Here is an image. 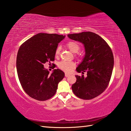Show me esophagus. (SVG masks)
I'll list each match as a JSON object with an SVG mask.
<instances>
[{"label": "esophagus", "mask_w": 131, "mask_h": 131, "mask_svg": "<svg viewBox=\"0 0 131 131\" xmlns=\"http://www.w3.org/2000/svg\"><path fill=\"white\" fill-rule=\"evenodd\" d=\"M69 75H70V74L67 73H65V76H66V77H68V76H69Z\"/></svg>", "instance_id": "1"}]
</instances>
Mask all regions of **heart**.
Here are the masks:
<instances>
[{
  "instance_id": "obj_1",
  "label": "heart",
  "mask_w": 131,
  "mask_h": 131,
  "mask_svg": "<svg viewBox=\"0 0 131 131\" xmlns=\"http://www.w3.org/2000/svg\"><path fill=\"white\" fill-rule=\"evenodd\" d=\"M67 46L72 53H76L80 49V46L78 43L75 41H69L67 43ZM60 46H58L57 48L55 54L56 56H58L60 53ZM58 66L60 69L66 72H71L73 70L75 67V63L73 62H68V61H61L58 64Z\"/></svg>"
}]
</instances>
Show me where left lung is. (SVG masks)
I'll return each instance as SVG.
<instances>
[{"label": "left lung", "instance_id": "left-lung-1", "mask_svg": "<svg viewBox=\"0 0 131 131\" xmlns=\"http://www.w3.org/2000/svg\"><path fill=\"white\" fill-rule=\"evenodd\" d=\"M69 38L82 42L85 56L76 71L87 72V77L75 75L76 82L72 86L74 94L84 100L94 99L107 88L114 67L111 48L102 37L92 32L68 35Z\"/></svg>", "mask_w": 131, "mask_h": 131}]
</instances>
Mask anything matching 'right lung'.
I'll return each mask as SVG.
<instances>
[{
	"label": "right lung",
	"mask_w": 131,
	"mask_h": 131,
	"mask_svg": "<svg viewBox=\"0 0 131 131\" xmlns=\"http://www.w3.org/2000/svg\"><path fill=\"white\" fill-rule=\"evenodd\" d=\"M64 37L56 34L39 33L20 46L16 61L17 74L23 89L34 99L45 101L53 97L64 77L59 69L50 74L43 67L45 63L54 60L58 43Z\"/></svg>",
	"instance_id": "right-lung-1"
}]
</instances>
